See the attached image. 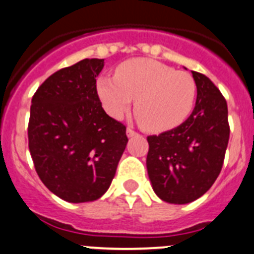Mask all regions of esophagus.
<instances>
[{
	"label": "esophagus",
	"instance_id": "esophagus-1",
	"mask_svg": "<svg viewBox=\"0 0 254 254\" xmlns=\"http://www.w3.org/2000/svg\"><path fill=\"white\" fill-rule=\"evenodd\" d=\"M136 134H138V132H136L134 129H131V127H127V135L129 136V138H131V136H135Z\"/></svg>",
	"mask_w": 254,
	"mask_h": 254
}]
</instances>
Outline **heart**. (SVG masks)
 <instances>
[{"label":"heart","instance_id":"b5f03b06","mask_svg":"<svg viewBox=\"0 0 254 254\" xmlns=\"http://www.w3.org/2000/svg\"><path fill=\"white\" fill-rule=\"evenodd\" d=\"M96 92L104 110L122 119L135 97V116L144 127L162 132L180 127L196 100V83L189 73L153 59L135 58L116 68L115 77L100 76Z\"/></svg>","mask_w":254,"mask_h":254}]
</instances>
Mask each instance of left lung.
Listing matches in <instances>:
<instances>
[{
    "label": "left lung",
    "mask_w": 254,
    "mask_h": 254,
    "mask_svg": "<svg viewBox=\"0 0 254 254\" xmlns=\"http://www.w3.org/2000/svg\"><path fill=\"white\" fill-rule=\"evenodd\" d=\"M197 88L186 122L148 136L147 170L155 195L170 204H189L212 186L229 141L227 101L206 76L191 70Z\"/></svg>",
    "instance_id": "left-lung-1"
}]
</instances>
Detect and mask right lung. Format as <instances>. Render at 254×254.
<instances>
[{"label": "right lung", "mask_w": 254, "mask_h": 254, "mask_svg": "<svg viewBox=\"0 0 254 254\" xmlns=\"http://www.w3.org/2000/svg\"><path fill=\"white\" fill-rule=\"evenodd\" d=\"M104 59H83L48 77L33 96L27 127L36 173L68 202H88L110 187L127 127L102 109L96 77Z\"/></svg>", "instance_id": "obj_1"}]
</instances>
